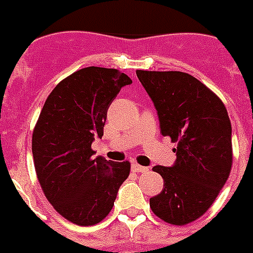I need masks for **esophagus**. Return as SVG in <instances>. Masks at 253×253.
I'll list each match as a JSON object with an SVG mask.
<instances>
[{
    "label": "esophagus",
    "instance_id": "1",
    "mask_svg": "<svg viewBox=\"0 0 253 253\" xmlns=\"http://www.w3.org/2000/svg\"><path fill=\"white\" fill-rule=\"evenodd\" d=\"M131 168H132V170H135V172H138V173L148 172V168H147V167L139 166L138 163H132V164H131Z\"/></svg>",
    "mask_w": 253,
    "mask_h": 253
}]
</instances>
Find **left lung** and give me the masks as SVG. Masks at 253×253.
<instances>
[{
	"label": "left lung",
	"mask_w": 253,
	"mask_h": 253,
	"mask_svg": "<svg viewBox=\"0 0 253 253\" xmlns=\"http://www.w3.org/2000/svg\"><path fill=\"white\" fill-rule=\"evenodd\" d=\"M158 111L160 132L177 143L172 167H154L164 188L150 198L152 211L184 226L208 211L232 166L231 122L223 102L188 73L136 71Z\"/></svg>",
	"instance_id": "8db88e82"
}]
</instances>
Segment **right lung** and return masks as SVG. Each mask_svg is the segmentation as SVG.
Wrapping results in <instances>:
<instances>
[{"label": "right lung", "mask_w": 253, "mask_h": 253, "mask_svg": "<svg viewBox=\"0 0 253 253\" xmlns=\"http://www.w3.org/2000/svg\"><path fill=\"white\" fill-rule=\"evenodd\" d=\"M130 77L117 69L87 67L51 91L33 132L38 180L60 215L93 226L111 211L130 173L128 162L94 158L91 143L102 138L107 109Z\"/></svg>", "instance_id": "right-lung-1"}]
</instances>
